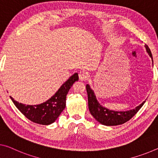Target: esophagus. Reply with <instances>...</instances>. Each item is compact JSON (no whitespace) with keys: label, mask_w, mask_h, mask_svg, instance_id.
<instances>
[{"label":"esophagus","mask_w":158,"mask_h":158,"mask_svg":"<svg viewBox=\"0 0 158 158\" xmlns=\"http://www.w3.org/2000/svg\"><path fill=\"white\" fill-rule=\"evenodd\" d=\"M78 76H79L80 80H81V81H85V80H87V73L85 72V71L80 72Z\"/></svg>","instance_id":"esophagus-1"}]
</instances>
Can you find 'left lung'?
<instances>
[{"label":"left lung","mask_w":158,"mask_h":158,"mask_svg":"<svg viewBox=\"0 0 158 158\" xmlns=\"http://www.w3.org/2000/svg\"><path fill=\"white\" fill-rule=\"evenodd\" d=\"M147 52L148 53L150 58L152 60L151 52L148 45H145ZM153 62V60H152ZM87 93V98H88V107L89 112L95 119L102 124L105 126H117L122 124L129 121L135 114H136L145 103V101L140 104L137 107L133 110H128L126 111H115L110 110L104 107L99 104L96 99L93 89L90 88L89 85H86Z\"/></svg>","instance_id":"obj_1"}]
</instances>
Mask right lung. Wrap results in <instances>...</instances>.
Returning a JSON list of instances; mask_svg holds the SVG:
<instances>
[{
	"label": "right lung",
	"mask_w": 158,
	"mask_h": 158,
	"mask_svg": "<svg viewBox=\"0 0 158 158\" xmlns=\"http://www.w3.org/2000/svg\"><path fill=\"white\" fill-rule=\"evenodd\" d=\"M76 81H78V74L77 73L64 82L48 100L37 105H25L19 103L12 97L10 99L16 107L28 119L38 124L48 125L54 123L65 109L67 94Z\"/></svg>",
	"instance_id": "add662e5"
}]
</instances>
